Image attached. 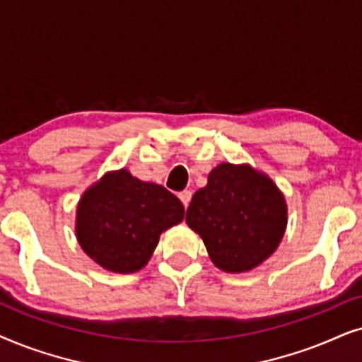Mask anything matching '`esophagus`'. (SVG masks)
Returning <instances> with one entry per match:
<instances>
[{
	"instance_id": "obj_1",
	"label": "esophagus",
	"mask_w": 362,
	"mask_h": 362,
	"mask_svg": "<svg viewBox=\"0 0 362 362\" xmlns=\"http://www.w3.org/2000/svg\"><path fill=\"white\" fill-rule=\"evenodd\" d=\"M178 199L182 200V204H184V206L187 209V206H189V204H190V200H192V192L190 190L180 192V194H178Z\"/></svg>"
}]
</instances>
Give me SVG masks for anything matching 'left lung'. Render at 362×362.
<instances>
[{
    "label": "left lung",
    "mask_w": 362,
    "mask_h": 362,
    "mask_svg": "<svg viewBox=\"0 0 362 362\" xmlns=\"http://www.w3.org/2000/svg\"><path fill=\"white\" fill-rule=\"evenodd\" d=\"M187 225L204 240L211 262L242 273L263 263L286 228L285 197L250 165L221 163L192 199Z\"/></svg>",
    "instance_id": "1"
}]
</instances>
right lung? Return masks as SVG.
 <instances>
[{
  "label": "right lung",
  "mask_w": 362,
  "mask_h": 362,
  "mask_svg": "<svg viewBox=\"0 0 362 362\" xmlns=\"http://www.w3.org/2000/svg\"><path fill=\"white\" fill-rule=\"evenodd\" d=\"M185 209L165 187L142 182L125 168L110 172L83 195L76 235L86 253L114 273L146 267L163 230L180 223Z\"/></svg>",
  "instance_id": "add662e5"
}]
</instances>
